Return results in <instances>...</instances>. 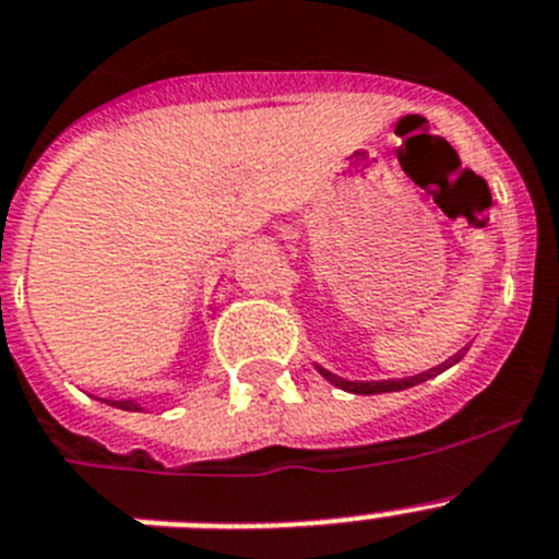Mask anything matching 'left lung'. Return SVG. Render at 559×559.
Listing matches in <instances>:
<instances>
[{
	"instance_id": "1",
	"label": "left lung",
	"mask_w": 559,
	"mask_h": 559,
	"mask_svg": "<svg viewBox=\"0 0 559 559\" xmlns=\"http://www.w3.org/2000/svg\"><path fill=\"white\" fill-rule=\"evenodd\" d=\"M461 356H464V353H455L452 359H447V361H443V365L432 367V370H427V373L409 376V379H393V381H347V379H342V376H336V373H331V370H325V367H319V365H317V370H319V373H322V376H325V379L331 381V384H336V388L347 390V393H356V395L399 393V390L416 388V384H421V381H427V379H432V376L443 373L447 367L457 365V361H461Z\"/></svg>"
}]
</instances>
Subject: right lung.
<instances>
[{"instance_id": "1", "label": "right lung", "mask_w": 559, "mask_h": 559, "mask_svg": "<svg viewBox=\"0 0 559 559\" xmlns=\"http://www.w3.org/2000/svg\"><path fill=\"white\" fill-rule=\"evenodd\" d=\"M109 404V402H107ZM112 407H121V409H141V404L135 402H112Z\"/></svg>"}]
</instances>
